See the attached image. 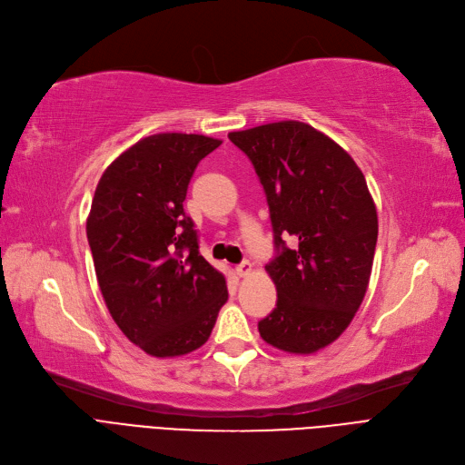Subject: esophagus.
<instances>
[{
    "label": "esophagus",
    "instance_id": "obj_1",
    "mask_svg": "<svg viewBox=\"0 0 465 465\" xmlns=\"http://www.w3.org/2000/svg\"><path fill=\"white\" fill-rule=\"evenodd\" d=\"M251 270H252V266H251V262H249V260H243V262H241V264L235 268V272H237V275H239V277H245V275H249V273H251Z\"/></svg>",
    "mask_w": 465,
    "mask_h": 465
}]
</instances>
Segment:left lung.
<instances>
[{
	"label": "left lung",
	"instance_id": "8db88e82",
	"mask_svg": "<svg viewBox=\"0 0 465 465\" xmlns=\"http://www.w3.org/2000/svg\"><path fill=\"white\" fill-rule=\"evenodd\" d=\"M228 138L264 186L277 249L266 264L277 304L258 332L277 350L315 353L348 329L369 287L378 214L365 174L332 138L302 121Z\"/></svg>",
	"mask_w": 465,
	"mask_h": 465
}]
</instances>
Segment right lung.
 <instances>
[{
    "label": "right lung",
    "instance_id": "obj_1",
    "mask_svg": "<svg viewBox=\"0 0 465 465\" xmlns=\"http://www.w3.org/2000/svg\"><path fill=\"white\" fill-rule=\"evenodd\" d=\"M222 144L203 134L138 140L100 176L87 239L115 325L152 357H178L209 340L228 300L226 277L199 254L184 213L197 163Z\"/></svg>",
    "mask_w": 465,
    "mask_h": 465
}]
</instances>
